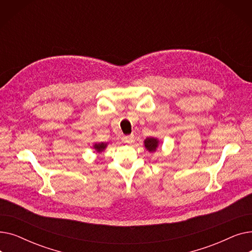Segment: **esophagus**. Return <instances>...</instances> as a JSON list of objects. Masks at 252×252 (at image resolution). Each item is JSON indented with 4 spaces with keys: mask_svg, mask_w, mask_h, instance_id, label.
<instances>
[{
    "mask_svg": "<svg viewBox=\"0 0 252 252\" xmlns=\"http://www.w3.org/2000/svg\"><path fill=\"white\" fill-rule=\"evenodd\" d=\"M135 141V137L134 135H128V136H125L123 138V142L124 143H133Z\"/></svg>",
    "mask_w": 252,
    "mask_h": 252,
    "instance_id": "1",
    "label": "esophagus"
}]
</instances>
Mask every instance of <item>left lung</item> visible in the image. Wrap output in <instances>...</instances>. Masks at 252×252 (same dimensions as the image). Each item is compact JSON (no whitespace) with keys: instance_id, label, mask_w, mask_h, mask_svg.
Segmentation results:
<instances>
[{"instance_id":"8db88e82","label":"left lung","mask_w":252,"mask_h":252,"mask_svg":"<svg viewBox=\"0 0 252 252\" xmlns=\"http://www.w3.org/2000/svg\"><path fill=\"white\" fill-rule=\"evenodd\" d=\"M144 146L147 151H149L150 153H153L157 150L158 146H159V140H158V138H154V137L146 138L144 140Z\"/></svg>"}]
</instances>
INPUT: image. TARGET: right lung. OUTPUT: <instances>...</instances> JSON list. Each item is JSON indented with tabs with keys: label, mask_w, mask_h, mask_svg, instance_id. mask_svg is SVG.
<instances>
[{
	"label": "right lung",
	"mask_w": 252,
	"mask_h": 252,
	"mask_svg": "<svg viewBox=\"0 0 252 252\" xmlns=\"http://www.w3.org/2000/svg\"><path fill=\"white\" fill-rule=\"evenodd\" d=\"M108 146V142H100V143H93V149L96 153H102Z\"/></svg>",
	"instance_id": "right-lung-1"
}]
</instances>
